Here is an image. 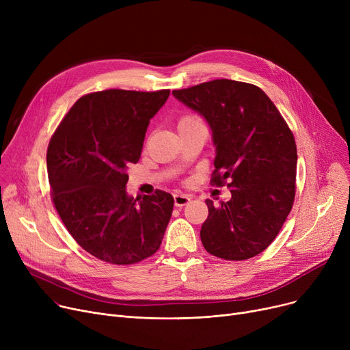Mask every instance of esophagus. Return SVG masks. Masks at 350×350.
Returning <instances> with one entry per match:
<instances>
[{"instance_id": "1", "label": "esophagus", "mask_w": 350, "mask_h": 350, "mask_svg": "<svg viewBox=\"0 0 350 350\" xmlns=\"http://www.w3.org/2000/svg\"><path fill=\"white\" fill-rule=\"evenodd\" d=\"M191 197L189 194H183V193H176L174 194V204L176 207H183L190 203Z\"/></svg>"}]
</instances>
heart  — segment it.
Segmentation results:
<instances>
[{
  "instance_id": "heart-1",
  "label": "heart",
  "mask_w": 350,
  "mask_h": 350,
  "mask_svg": "<svg viewBox=\"0 0 350 350\" xmlns=\"http://www.w3.org/2000/svg\"><path fill=\"white\" fill-rule=\"evenodd\" d=\"M197 122H200L196 116H185V118H181L180 119V122H178V126H183V124H191V123H197Z\"/></svg>"
}]
</instances>
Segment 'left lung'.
Wrapping results in <instances>:
<instances>
[{
    "label": "left lung",
    "instance_id": "8db88e82",
    "mask_svg": "<svg viewBox=\"0 0 350 350\" xmlns=\"http://www.w3.org/2000/svg\"><path fill=\"white\" fill-rule=\"evenodd\" d=\"M203 116L215 146L213 183L231 198L214 206L200 237L207 252L243 261L261 254L278 235L295 198L297 144L278 109L258 86L215 79L173 90Z\"/></svg>",
    "mask_w": 350,
    "mask_h": 350
}]
</instances>
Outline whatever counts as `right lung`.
<instances>
[{
    "label": "right lung",
    "mask_w": 350,
    "mask_h": 350,
    "mask_svg": "<svg viewBox=\"0 0 350 350\" xmlns=\"http://www.w3.org/2000/svg\"><path fill=\"white\" fill-rule=\"evenodd\" d=\"M169 89H109L82 96L53 133L46 153L52 198L66 230L96 258L131 265L153 255L174 198L157 190L143 200L126 191L150 119Z\"/></svg>",
    "instance_id": "right-lung-1"
}]
</instances>
